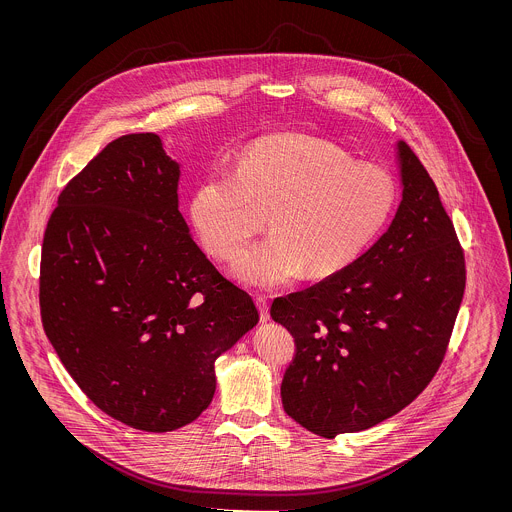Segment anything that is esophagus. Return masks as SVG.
<instances>
[{
  "label": "esophagus",
  "mask_w": 512,
  "mask_h": 512,
  "mask_svg": "<svg viewBox=\"0 0 512 512\" xmlns=\"http://www.w3.org/2000/svg\"><path fill=\"white\" fill-rule=\"evenodd\" d=\"M255 303H257V309H259V317H261V322H267L268 318H270L267 297L259 295V297H255Z\"/></svg>",
  "instance_id": "34e87169"
}]
</instances>
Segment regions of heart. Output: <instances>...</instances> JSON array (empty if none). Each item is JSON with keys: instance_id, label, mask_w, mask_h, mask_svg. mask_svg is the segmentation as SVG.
<instances>
[{"instance_id": "1", "label": "heart", "mask_w": 512, "mask_h": 512, "mask_svg": "<svg viewBox=\"0 0 512 512\" xmlns=\"http://www.w3.org/2000/svg\"><path fill=\"white\" fill-rule=\"evenodd\" d=\"M395 205L397 184L386 169L355 163L326 140L282 134L245 147L236 172L203 178L190 213L205 249L220 261L238 257L270 213L274 236L234 265L238 280L270 290L303 272L326 278L351 267Z\"/></svg>"}]
</instances>
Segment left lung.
Returning a JSON list of instances; mask_svg holds the SVG:
<instances>
[{
    "mask_svg": "<svg viewBox=\"0 0 512 512\" xmlns=\"http://www.w3.org/2000/svg\"><path fill=\"white\" fill-rule=\"evenodd\" d=\"M403 184L390 228L351 267L274 299L295 338L282 405L309 432H361L413 403L445 357L463 301V247L438 188L397 144Z\"/></svg>",
    "mask_w": 512,
    "mask_h": 512,
    "instance_id": "obj_1",
    "label": "left lung"
}]
</instances>
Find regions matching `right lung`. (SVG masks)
I'll return each instance as SVG.
<instances>
[{
	"mask_svg": "<svg viewBox=\"0 0 512 512\" xmlns=\"http://www.w3.org/2000/svg\"><path fill=\"white\" fill-rule=\"evenodd\" d=\"M180 165L157 134H126L63 188L40 263L46 336L101 411L144 432L194 422L215 361L259 313L197 247Z\"/></svg>",
	"mask_w": 512,
	"mask_h": 512,
	"instance_id": "right-lung-1",
	"label": "right lung"
}]
</instances>
